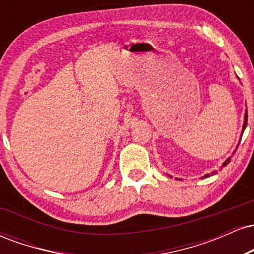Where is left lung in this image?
<instances>
[{
    "label": "left lung",
    "instance_id": "left-lung-1",
    "mask_svg": "<svg viewBox=\"0 0 254 254\" xmlns=\"http://www.w3.org/2000/svg\"><path fill=\"white\" fill-rule=\"evenodd\" d=\"M239 78V77H238ZM246 127H247V110L246 111H245V116H244V125H243V131H241V136H243V133H244V131H245V129H246ZM240 138H241V137H240ZM239 144H240V143H239ZM239 144L237 145V149H238V147H239ZM234 153H235V150L234 151H233V155H234ZM230 159H232V156H229L228 157V159H227L226 160V161H224L223 162V164H222V167H224V166H226V165H228L229 164V162H230ZM215 173H216V171H214V172H211V174H215ZM171 177V176H170ZM204 177H205V178H208V177H210V174H205V176H204ZM177 179H178V178H177Z\"/></svg>",
    "mask_w": 254,
    "mask_h": 254
}]
</instances>
